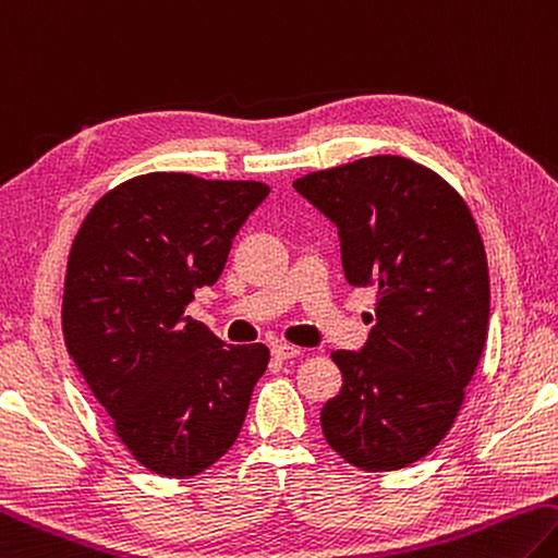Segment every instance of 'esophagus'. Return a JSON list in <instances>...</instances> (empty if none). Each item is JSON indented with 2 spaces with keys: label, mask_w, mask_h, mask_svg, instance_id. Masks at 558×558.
<instances>
[{
  "label": "esophagus",
  "mask_w": 558,
  "mask_h": 558,
  "mask_svg": "<svg viewBox=\"0 0 558 558\" xmlns=\"http://www.w3.org/2000/svg\"><path fill=\"white\" fill-rule=\"evenodd\" d=\"M270 353H272V359H278V361H288V359H298V356H302V353H305V349H300V347H290V343H272Z\"/></svg>",
  "instance_id": "esophagus-1"
}]
</instances>
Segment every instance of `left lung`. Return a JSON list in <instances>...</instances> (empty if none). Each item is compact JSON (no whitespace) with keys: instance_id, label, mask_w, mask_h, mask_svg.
<instances>
[{"instance_id":"1","label":"left lung","mask_w":558,"mask_h":558,"mask_svg":"<svg viewBox=\"0 0 558 558\" xmlns=\"http://www.w3.org/2000/svg\"><path fill=\"white\" fill-rule=\"evenodd\" d=\"M339 229L349 286L378 290L368 341L333 351L322 432L361 471H398L447 437L488 337L490 280L469 207L434 170L371 156L292 182Z\"/></svg>"}]
</instances>
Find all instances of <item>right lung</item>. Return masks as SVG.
<instances>
[{"instance_id":"obj_1","label":"right lung","mask_w":558,"mask_h":558,"mask_svg":"<svg viewBox=\"0 0 558 558\" xmlns=\"http://www.w3.org/2000/svg\"><path fill=\"white\" fill-rule=\"evenodd\" d=\"M270 187L148 173L97 202L73 241L63 292L70 359L131 456L168 478L225 456L266 373L263 343L234 347L185 317Z\"/></svg>"}]
</instances>
